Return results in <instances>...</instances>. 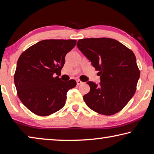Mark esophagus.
<instances>
[{
  "instance_id": "1",
  "label": "esophagus",
  "mask_w": 154,
  "mask_h": 154,
  "mask_svg": "<svg viewBox=\"0 0 154 154\" xmlns=\"http://www.w3.org/2000/svg\"><path fill=\"white\" fill-rule=\"evenodd\" d=\"M76 83H77V85H80L83 84V82L82 81H80V80H76Z\"/></svg>"
}]
</instances>
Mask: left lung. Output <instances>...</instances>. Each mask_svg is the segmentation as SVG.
<instances>
[{
  "label": "left lung",
  "mask_w": 154,
  "mask_h": 154,
  "mask_svg": "<svg viewBox=\"0 0 154 154\" xmlns=\"http://www.w3.org/2000/svg\"><path fill=\"white\" fill-rule=\"evenodd\" d=\"M77 47L100 75V85L88 81L86 104L100 114L111 116L125 107L133 97L140 76L133 51L109 38L80 39Z\"/></svg>",
  "instance_id": "obj_1"
}]
</instances>
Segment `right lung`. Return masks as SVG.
<instances>
[{
    "label": "right lung",
    "instance_id": "add662e5",
    "mask_svg": "<svg viewBox=\"0 0 154 154\" xmlns=\"http://www.w3.org/2000/svg\"><path fill=\"white\" fill-rule=\"evenodd\" d=\"M75 40H44L21 54L14 74L19 98L29 111L46 116L65 106L67 91L76 86L59 76L65 57L75 47Z\"/></svg>",
    "mask_w": 154,
    "mask_h": 154
}]
</instances>
